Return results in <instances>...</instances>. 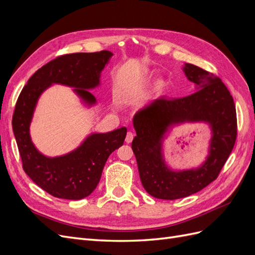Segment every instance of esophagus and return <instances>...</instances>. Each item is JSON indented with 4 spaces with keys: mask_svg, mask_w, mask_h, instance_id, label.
Returning <instances> with one entry per match:
<instances>
[{
    "mask_svg": "<svg viewBox=\"0 0 255 255\" xmlns=\"http://www.w3.org/2000/svg\"><path fill=\"white\" fill-rule=\"evenodd\" d=\"M133 138H134V134L132 132H128L127 137H126V142L127 143H130V142H132V140H133Z\"/></svg>",
    "mask_w": 255,
    "mask_h": 255,
    "instance_id": "obj_1",
    "label": "esophagus"
}]
</instances>
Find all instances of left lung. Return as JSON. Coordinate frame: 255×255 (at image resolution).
Here are the masks:
<instances>
[{
  "mask_svg": "<svg viewBox=\"0 0 255 255\" xmlns=\"http://www.w3.org/2000/svg\"><path fill=\"white\" fill-rule=\"evenodd\" d=\"M182 70L196 92L179 99L159 97L133 117L132 149L141 184L149 195L163 200L188 197L217 179L236 139V110L226 85L195 65L184 64ZM185 123L209 127L208 153L198 166L172 168L164 157V140L175 126Z\"/></svg>",
  "mask_w": 255,
  "mask_h": 255,
  "instance_id": "1",
  "label": "left lung"
}]
</instances>
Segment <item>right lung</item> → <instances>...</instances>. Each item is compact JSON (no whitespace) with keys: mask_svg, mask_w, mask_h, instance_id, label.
I'll return each instance as SVG.
<instances>
[{"mask_svg":"<svg viewBox=\"0 0 255 255\" xmlns=\"http://www.w3.org/2000/svg\"><path fill=\"white\" fill-rule=\"evenodd\" d=\"M113 55L110 51H101L60 56L37 70L18 98L12 130L23 169L34 183L53 197L67 200L88 197L98 186L107 158L123 144L127 128L91 132L74 150L63 155L47 156L36 148L29 132L38 101L53 85H63L73 88L72 92L86 109L96 106L97 99L89 90L100 87L101 73Z\"/></svg>","mask_w":255,"mask_h":255,"instance_id":"add662e5","label":"right lung"}]
</instances>
